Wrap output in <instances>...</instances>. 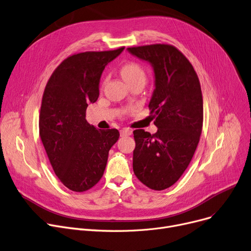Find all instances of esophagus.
I'll return each mask as SVG.
<instances>
[{"label":"esophagus","instance_id":"34e87169","mask_svg":"<svg viewBox=\"0 0 251 251\" xmlns=\"http://www.w3.org/2000/svg\"><path fill=\"white\" fill-rule=\"evenodd\" d=\"M131 132H132V130L130 128H126H126L121 129V135L122 136H130Z\"/></svg>","mask_w":251,"mask_h":251}]
</instances>
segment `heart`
Masks as SVG:
<instances>
[{
  "label": "heart",
  "mask_w": 251,
  "mask_h": 251,
  "mask_svg": "<svg viewBox=\"0 0 251 251\" xmlns=\"http://www.w3.org/2000/svg\"><path fill=\"white\" fill-rule=\"evenodd\" d=\"M121 74L126 83L135 80H145V72L143 68L137 63H126L121 69Z\"/></svg>",
  "instance_id": "heart-1"
}]
</instances>
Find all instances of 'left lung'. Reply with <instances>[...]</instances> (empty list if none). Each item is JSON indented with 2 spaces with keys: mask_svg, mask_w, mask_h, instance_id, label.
Here are the masks:
<instances>
[{
  "mask_svg": "<svg viewBox=\"0 0 251 251\" xmlns=\"http://www.w3.org/2000/svg\"><path fill=\"white\" fill-rule=\"evenodd\" d=\"M154 71L155 89L149 103L158 127L151 135L134 130L132 169L151 189L170 187L187 168L202 128V95L197 73L187 58L169 44L128 48Z\"/></svg>",
  "mask_w": 251,
  "mask_h": 251,
  "instance_id": "1",
  "label": "left lung"
}]
</instances>
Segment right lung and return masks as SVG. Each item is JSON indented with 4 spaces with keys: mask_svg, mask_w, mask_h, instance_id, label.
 I'll list each match as a JSON object with an SVG mask.
<instances>
[{
    "mask_svg": "<svg viewBox=\"0 0 251 251\" xmlns=\"http://www.w3.org/2000/svg\"><path fill=\"white\" fill-rule=\"evenodd\" d=\"M125 48L73 54L58 66L44 89L39 135L52 169L73 191L93 187L104 173L108 152L120 131L97 129L86 121V109L99 96L105 67Z\"/></svg>",
    "mask_w": 251,
    "mask_h": 251,
    "instance_id": "obj_1",
    "label": "right lung"
}]
</instances>
